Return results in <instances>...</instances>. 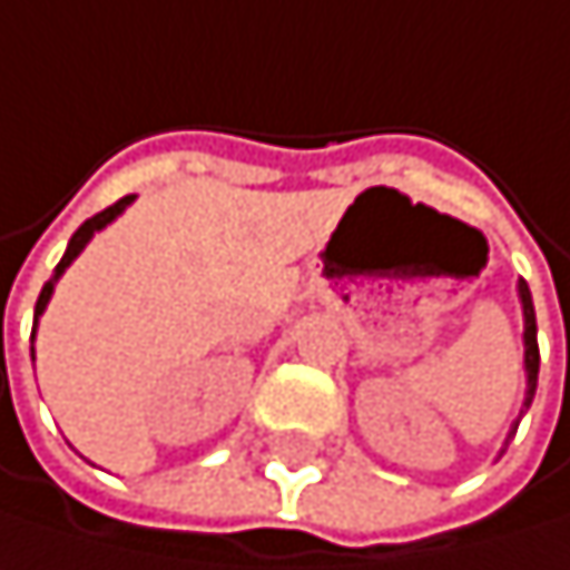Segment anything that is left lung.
Segmentation results:
<instances>
[{
	"label": "left lung",
	"instance_id": "1",
	"mask_svg": "<svg viewBox=\"0 0 570 570\" xmlns=\"http://www.w3.org/2000/svg\"><path fill=\"white\" fill-rule=\"evenodd\" d=\"M517 297H520V307H523V368H527V396H523V410H520V417L530 410L533 403V393H537V372H540V348H537V314H533V297H530V287H527V279L517 283ZM520 417L513 421L507 441H502V451H507V444L513 441L517 428H520ZM499 451V454H502Z\"/></svg>",
	"mask_w": 570,
	"mask_h": 570
}]
</instances>
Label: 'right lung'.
I'll return each instance as SVG.
<instances>
[{
	"label": "right lung",
	"instance_id": "add662e5",
	"mask_svg": "<svg viewBox=\"0 0 570 570\" xmlns=\"http://www.w3.org/2000/svg\"><path fill=\"white\" fill-rule=\"evenodd\" d=\"M136 202V194H129V198H122V202H116L112 208H105V212H98L95 218H88L75 235H71V243H68V249H63V256H60V263H57V269H53V276L43 283V291H40V297H37V311H33V338H37V324H40V314L47 311V304H50V297H53V287H57V279L63 276V269H68L81 253H85V246L91 243V238H95V232H101V228H108V225H112L129 205ZM33 352V348H30ZM37 358V355H33Z\"/></svg>",
	"mask_w": 570,
	"mask_h": 570
}]
</instances>
